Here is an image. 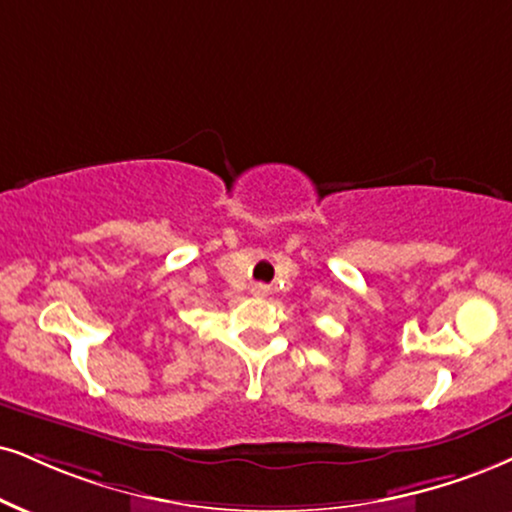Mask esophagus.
Listing matches in <instances>:
<instances>
[{
    "mask_svg": "<svg viewBox=\"0 0 512 512\" xmlns=\"http://www.w3.org/2000/svg\"><path fill=\"white\" fill-rule=\"evenodd\" d=\"M254 292H256V296H266L268 294V287L266 285H256Z\"/></svg>",
    "mask_w": 512,
    "mask_h": 512,
    "instance_id": "esophagus-1",
    "label": "esophagus"
}]
</instances>
